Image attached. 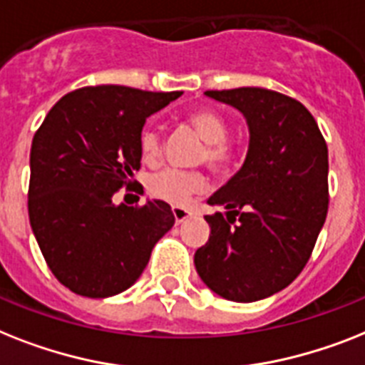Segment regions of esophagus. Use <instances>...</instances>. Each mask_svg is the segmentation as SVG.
I'll list each match as a JSON object with an SVG mask.
<instances>
[{
  "label": "esophagus",
  "instance_id": "obj_1",
  "mask_svg": "<svg viewBox=\"0 0 365 365\" xmlns=\"http://www.w3.org/2000/svg\"><path fill=\"white\" fill-rule=\"evenodd\" d=\"M173 213H174V219H176L178 225L183 223L185 219H189L192 215V212H189V210H185V208H180V206H174Z\"/></svg>",
  "mask_w": 365,
  "mask_h": 365
}]
</instances>
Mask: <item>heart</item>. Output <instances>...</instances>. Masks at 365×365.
Masks as SVG:
<instances>
[{"mask_svg": "<svg viewBox=\"0 0 365 365\" xmlns=\"http://www.w3.org/2000/svg\"><path fill=\"white\" fill-rule=\"evenodd\" d=\"M187 123L206 142L200 161L219 174L230 173L238 165L242 148L236 140L227 138L229 123L219 112L212 108H200L187 115ZM138 146L146 161H157L163 152V136L159 129L153 125L144 127L138 138ZM206 187L208 180L202 173H180L174 168H165L148 178L150 195L174 206L187 204L195 195L206 191Z\"/></svg>", "mask_w": 365, "mask_h": 365, "instance_id": "heart-1", "label": "heart"}]
</instances>
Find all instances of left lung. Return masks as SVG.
<instances>
[{"mask_svg": "<svg viewBox=\"0 0 365 365\" xmlns=\"http://www.w3.org/2000/svg\"><path fill=\"white\" fill-rule=\"evenodd\" d=\"M234 106L250 127L238 173L208 198V242L195 268L230 302H257L298 277L328 213V148L315 118L292 97L264 88L204 91Z\"/></svg>", "mask_w": 365, "mask_h": 365, "instance_id": "left-lung-1", "label": "left lung"}]
</instances>
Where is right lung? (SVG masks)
I'll use <instances>...</instances> for the list:
<instances>
[{
    "instance_id": "add662e5",
    "label": "right lung",
    "mask_w": 365,
    "mask_h": 365,
    "mask_svg": "<svg viewBox=\"0 0 365 365\" xmlns=\"http://www.w3.org/2000/svg\"><path fill=\"white\" fill-rule=\"evenodd\" d=\"M182 91L88 86L56 103L29 153L28 212L52 274L75 294L108 298L135 283L153 245L173 229L163 200L114 204L140 168L138 138L146 118Z\"/></svg>"
}]
</instances>
